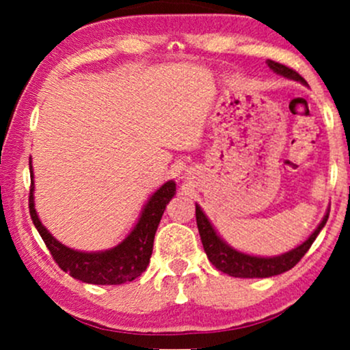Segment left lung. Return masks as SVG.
Segmentation results:
<instances>
[{"label":"left lung","mask_w":350,"mask_h":350,"mask_svg":"<svg viewBox=\"0 0 350 350\" xmlns=\"http://www.w3.org/2000/svg\"><path fill=\"white\" fill-rule=\"evenodd\" d=\"M267 64H269V67L272 68L275 73H278V75L290 78V80L301 81L303 85H306L305 78L299 75L298 72H295L293 68L273 60H267ZM327 217H329V209H327L326 216L323 217L321 224L314 229V232L311 234L303 244H299L298 247L291 249L290 252H285L277 257H256L242 254L239 250L232 249L231 245L226 244V242L217 236L215 229H213V226L209 223L206 215L203 213V209L196 204V224H198L201 242H203L204 252H206L209 262H211L217 270H221V272L237 278H267L273 277V275H280L283 272H286V270L293 269V267L301 260V257L310 250L311 244H313L316 237H318L319 231H321L324 224H326Z\"/></svg>","instance_id":"left-lung-1"}]
</instances>
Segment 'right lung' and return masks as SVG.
I'll use <instances>...</instances> for the list:
<instances>
[{
  "mask_svg": "<svg viewBox=\"0 0 350 350\" xmlns=\"http://www.w3.org/2000/svg\"><path fill=\"white\" fill-rule=\"evenodd\" d=\"M29 170H31L29 213H31L32 223L47 245L49 252L52 254L55 264L64 272H68L77 280L92 283V285H121V283L133 282L142 272H146L150 262L152 247H154L155 231H157L168 201L175 195L176 188L174 180L163 183L150 196L142 209L137 224L121 244L109 250H101V252H80V250H73L60 244L40 223L34 208V175H32L31 162H29Z\"/></svg>",
  "mask_w": 350,
  "mask_h": 350,
  "instance_id": "1",
  "label": "right lung"
}]
</instances>
